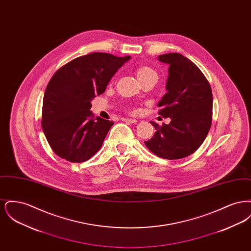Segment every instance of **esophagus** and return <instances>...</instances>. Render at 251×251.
I'll use <instances>...</instances> for the list:
<instances>
[{"label":"esophagus","mask_w":251,"mask_h":251,"mask_svg":"<svg viewBox=\"0 0 251 251\" xmlns=\"http://www.w3.org/2000/svg\"><path fill=\"white\" fill-rule=\"evenodd\" d=\"M122 121H126V122H129V123H136L138 122V120H134V119H122Z\"/></svg>","instance_id":"obj_1"}]
</instances>
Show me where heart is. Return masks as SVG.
I'll list each match as a JSON object with an SVG mask.
<instances>
[{"label": "heart", "instance_id": "heart-1", "mask_svg": "<svg viewBox=\"0 0 251 251\" xmlns=\"http://www.w3.org/2000/svg\"><path fill=\"white\" fill-rule=\"evenodd\" d=\"M136 76L139 81H142L144 79L150 78V77H158L157 72L151 67L148 66H141L136 69Z\"/></svg>", "mask_w": 251, "mask_h": 251}]
</instances>
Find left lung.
I'll use <instances>...</instances> for the list:
<instances>
[{"instance_id":"obj_1","label":"left lung","mask_w":251,"mask_h":251,"mask_svg":"<svg viewBox=\"0 0 251 251\" xmlns=\"http://www.w3.org/2000/svg\"><path fill=\"white\" fill-rule=\"evenodd\" d=\"M158 60L169 65L159 115L171 120L162 126L151 121L156 131L145 145L159 157L176 160L194 153L205 140L212 124L213 93L191 60L177 52L159 55Z\"/></svg>"}]
</instances>
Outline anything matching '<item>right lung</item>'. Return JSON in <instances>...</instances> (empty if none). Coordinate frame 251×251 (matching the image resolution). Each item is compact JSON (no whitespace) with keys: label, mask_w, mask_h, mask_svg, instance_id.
Segmentation results:
<instances>
[{"label":"right lung","mask_w":251,"mask_h":251,"mask_svg":"<svg viewBox=\"0 0 251 251\" xmlns=\"http://www.w3.org/2000/svg\"><path fill=\"white\" fill-rule=\"evenodd\" d=\"M130 58L92 52L53 74L43 98L41 126L56 155L82 163L100 151L114 122L94 119L91 100L105 91L112 77Z\"/></svg>","instance_id":"right-lung-1"}]
</instances>
